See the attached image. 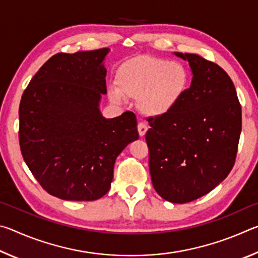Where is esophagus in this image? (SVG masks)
I'll use <instances>...</instances> for the list:
<instances>
[{
	"label": "esophagus",
	"instance_id": "1",
	"mask_svg": "<svg viewBox=\"0 0 258 258\" xmlns=\"http://www.w3.org/2000/svg\"><path fill=\"white\" fill-rule=\"evenodd\" d=\"M138 131H139L140 137H145L146 133H147V131H148L147 124H146V123H140V124L138 125Z\"/></svg>",
	"mask_w": 258,
	"mask_h": 258
}]
</instances>
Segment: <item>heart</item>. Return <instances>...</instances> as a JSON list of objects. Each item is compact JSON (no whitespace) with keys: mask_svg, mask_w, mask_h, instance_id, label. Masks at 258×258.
Instances as JSON below:
<instances>
[{"mask_svg":"<svg viewBox=\"0 0 258 258\" xmlns=\"http://www.w3.org/2000/svg\"><path fill=\"white\" fill-rule=\"evenodd\" d=\"M189 83L190 74L178 61L137 56L119 67L117 87H109L108 97L117 104L124 102V95L137 98L138 107L145 115L160 117L177 106Z\"/></svg>","mask_w":258,"mask_h":258,"instance_id":"heart-1","label":"heart"}]
</instances>
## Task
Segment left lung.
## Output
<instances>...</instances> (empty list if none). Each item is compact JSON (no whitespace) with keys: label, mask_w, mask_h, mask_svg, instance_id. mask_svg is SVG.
<instances>
[{"label":"left lung","mask_w":258,"mask_h":258,"mask_svg":"<svg viewBox=\"0 0 258 258\" xmlns=\"http://www.w3.org/2000/svg\"><path fill=\"white\" fill-rule=\"evenodd\" d=\"M174 54L189 62L191 85L171 112L148 119L146 140L157 194L185 204L215 189L232 169L241 106L233 82L220 66L198 54Z\"/></svg>","instance_id":"obj_1"}]
</instances>
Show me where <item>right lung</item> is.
Here are the masks:
<instances>
[{"label": "right lung", "mask_w": 258, "mask_h": 258, "mask_svg": "<svg viewBox=\"0 0 258 258\" xmlns=\"http://www.w3.org/2000/svg\"><path fill=\"white\" fill-rule=\"evenodd\" d=\"M109 49L58 53L29 82L19 106V143L25 163L47 194L91 202L110 189L113 166L139 139L137 117L104 118L103 61Z\"/></svg>", "instance_id": "1"}]
</instances>
